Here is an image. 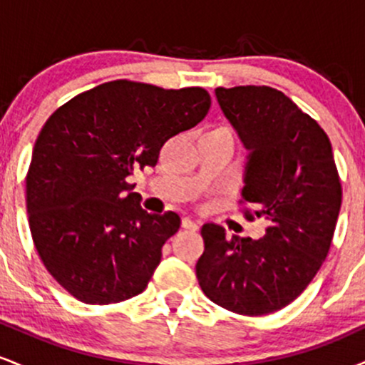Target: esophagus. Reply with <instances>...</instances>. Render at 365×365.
Here are the masks:
<instances>
[{"mask_svg": "<svg viewBox=\"0 0 365 365\" xmlns=\"http://www.w3.org/2000/svg\"><path fill=\"white\" fill-rule=\"evenodd\" d=\"M182 228L190 230V232H197V230H199V225H197L195 221H192L190 217H183V220H182Z\"/></svg>", "mask_w": 365, "mask_h": 365, "instance_id": "1", "label": "esophagus"}]
</instances>
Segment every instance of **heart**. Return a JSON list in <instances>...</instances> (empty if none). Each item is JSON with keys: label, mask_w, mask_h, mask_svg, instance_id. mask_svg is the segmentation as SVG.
Segmentation results:
<instances>
[{"label": "heart", "mask_w": 365, "mask_h": 365, "mask_svg": "<svg viewBox=\"0 0 365 365\" xmlns=\"http://www.w3.org/2000/svg\"><path fill=\"white\" fill-rule=\"evenodd\" d=\"M215 130H217V132H223V133H228V135H232V130L226 128V127H217Z\"/></svg>", "instance_id": "heart-1"}]
</instances>
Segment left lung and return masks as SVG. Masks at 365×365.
I'll list each match as a JSON object with an SVG mask.
<instances>
[{"label": "left lung", "mask_w": 365, "mask_h": 365, "mask_svg": "<svg viewBox=\"0 0 365 365\" xmlns=\"http://www.w3.org/2000/svg\"><path fill=\"white\" fill-rule=\"evenodd\" d=\"M216 98L245 149L244 216L267 221L259 240L200 230L204 254L195 273L212 302L264 316L292 304L329 252L341 207V183L329 137L283 94L267 86L217 87Z\"/></svg>", "instance_id": "8db88e82"}]
</instances>
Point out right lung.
<instances>
[{"label": "right lung", "mask_w": 365, "mask_h": 365, "mask_svg": "<svg viewBox=\"0 0 365 365\" xmlns=\"http://www.w3.org/2000/svg\"><path fill=\"white\" fill-rule=\"evenodd\" d=\"M209 106L202 87L113 81L49 116L25 178L29 226L44 267L70 295L108 305L145 290L180 216L144 211L127 178L156 166L163 144Z\"/></svg>", "instance_id": "obj_1"}]
</instances>
